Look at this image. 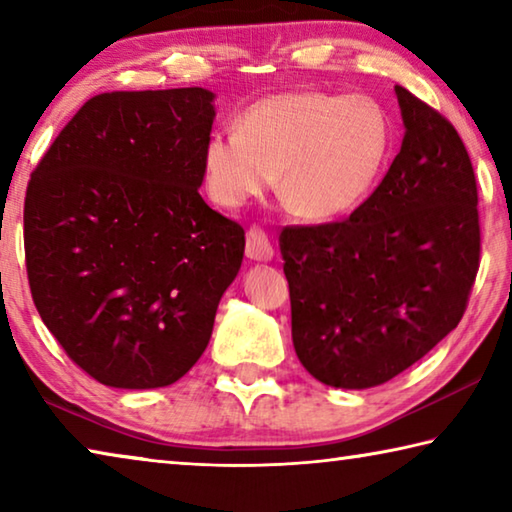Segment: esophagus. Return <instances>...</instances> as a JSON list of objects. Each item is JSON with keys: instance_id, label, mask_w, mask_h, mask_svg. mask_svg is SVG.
<instances>
[{"instance_id": "esophagus-1", "label": "esophagus", "mask_w": 512, "mask_h": 512, "mask_svg": "<svg viewBox=\"0 0 512 512\" xmlns=\"http://www.w3.org/2000/svg\"><path fill=\"white\" fill-rule=\"evenodd\" d=\"M246 255L255 262H271L273 259V246L271 239H268L266 232L259 228V225H253L246 235Z\"/></svg>"}]
</instances>
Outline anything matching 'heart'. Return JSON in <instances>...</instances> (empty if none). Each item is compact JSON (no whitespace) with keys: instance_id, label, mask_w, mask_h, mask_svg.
<instances>
[{"instance_id":"b5f03b06","label":"heart","mask_w":512,"mask_h":512,"mask_svg":"<svg viewBox=\"0 0 512 512\" xmlns=\"http://www.w3.org/2000/svg\"><path fill=\"white\" fill-rule=\"evenodd\" d=\"M393 146V124L370 94L289 90L241 112L237 131L203 146L207 192L241 207L277 183L300 216L339 219L366 201Z\"/></svg>"}]
</instances>
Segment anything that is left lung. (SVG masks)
<instances>
[{"label":"left lung","mask_w":512,"mask_h":512,"mask_svg":"<svg viewBox=\"0 0 512 512\" xmlns=\"http://www.w3.org/2000/svg\"><path fill=\"white\" fill-rule=\"evenodd\" d=\"M404 140L350 219L284 228L293 348L311 377L372 388L461 323L481 255L476 180L456 128L395 85Z\"/></svg>","instance_id":"1"}]
</instances>
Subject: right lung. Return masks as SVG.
<instances>
[{
    "label": "right lung",
    "instance_id": "1",
    "mask_svg": "<svg viewBox=\"0 0 512 512\" xmlns=\"http://www.w3.org/2000/svg\"><path fill=\"white\" fill-rule=\"evenodd\" d=\"M214 92H106L31 173L33 302L67 357L112 388L169 386L210 343L244 228L198 194Z\"/></svg>",
    "mask_w": 512,
    "mask_h": 512
}]
</instances>
